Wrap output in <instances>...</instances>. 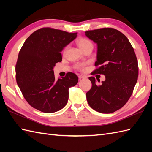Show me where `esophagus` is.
Listing matches in <instances>:
<instances>
[{
    "label": "esophagus",
    "instance_id": "obj_1",
    "mask_svg": "<svg viewBox=\"0 0 152 152\" xmlns=\"http://www.w3.org/2000/svg\"><path fill=\"white\" fill-rule=\"evenodd\" d=\"M86 78V76H84V75H79V79L80 80V79H85Z\"/></svg>",
    "mask_w": 152,
    "mask_h": 152
}]
</instances>
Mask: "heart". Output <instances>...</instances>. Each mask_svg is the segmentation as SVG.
Here are the masks:
<instances>
[{"mask_svg":"<svg viewBox=\"0 0 152 152\" xmlns=\"http://www.w3.org/2000/svg\"><path fill=\"white\" fill-rule=\"evenodd\" d=\"M77 44L82 50L84 49L85 48H87L88 46H93V44H92L91 41L86 38H80L78 39ZM77 68L78 69H80V70H82V69L84 68V65H82V64H79V65H77Z\"/></svg>","mask_w":152,"mask_h":152,"instance_id":"heart-1","label":"heart"}]
</instances>
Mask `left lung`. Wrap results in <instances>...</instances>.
<instances>
[{"mask_svg": "<svg viewBox=\"0 0 152 152\" xmlns=\"http://www.w3.org/2000/svg\"><path fill=\"white\" fill-rule=\"evenodd\" d=\"M85 34L97 44L95 66L99 67L93 73L105 76L101 85L96 84L94 77H89L92 87L86 93L87 101L96 111L113 113L127 102L137 80L138 63L134 49L126 37L116 29L100 28Z\"/></svg>", "mask_w": 152, "mask_h": 152, "instance_id": "obj_1", "label": "left lung"}]
</instances>
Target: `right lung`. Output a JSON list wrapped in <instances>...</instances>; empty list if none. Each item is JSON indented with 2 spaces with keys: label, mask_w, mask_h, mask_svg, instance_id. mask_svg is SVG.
<instances>
[{
  "label": "right lung",
  "mask_w": 152,
  "mask_h": 152,
  "mask_svg": "<svg viewBox=\"0 0 152 152\" xmlns=\"http://www.w3.org/2000/svg\"><path fill=\"white\" fill-rule=\"evenodd\" d=\"M77 37V33L43 28L25 40L18 54L16 79L24 98L32 107L54 113L66 104L69 89L78 82L75 73L55 79V64L62 61L61 52Z\"/></svg>",
  "instance_id": "obj_1"
}]
</instances>
